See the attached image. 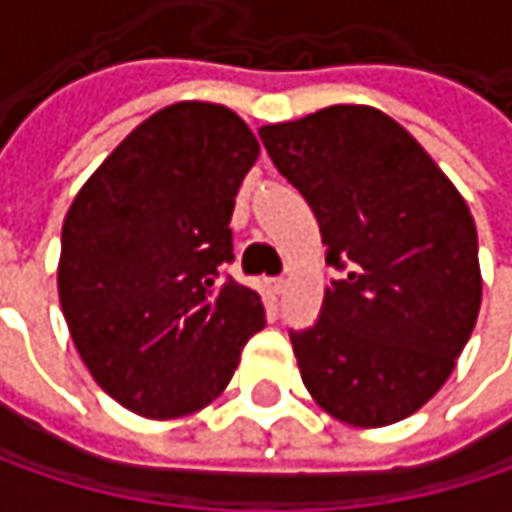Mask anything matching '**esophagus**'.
Wrapping results in <instances>:
<instances>
[{"instance_id":"34e87169","label":"esophagus","mask_w":512,"mask_h":512,"mask_svg":"<svg viewBox=\"0 0 512 512\" xmlns=\"http://www.w3.org/2000/svg\"><path fill=\"white\" fill-rule=\"evenodd\" d=\"M269 287H272V293H275V296H284V290H287V278H272V281H269Z\"/></svg>"}]
</instances>
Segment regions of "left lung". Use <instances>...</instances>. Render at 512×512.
Listing matches in <instances>:
<instances>
[{"label": "left lung", "instance_id": "left-lung-1", "mask_svg": "<svg viewBox=\"0 0 512 512\" xmlns=\"http://www.w3.org/2000/svg\"><path fill=\"white\" fill-rule=\"evenodd\" d=\"M260 142L311 204L326 263L347 269L320 320L290 335L308 394L364 430L409 418L448 382L477 323L483 278L465 198L373 106L266 124Z\"/></svg>", "mask_w": 512, "mask_h": 512}]
</instances>
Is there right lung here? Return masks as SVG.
I'll return each mask as SVG.
<instances>
[{
	"label": "right lung",
	"instance_id": "obj_1",
	"mask_svg": "<svg viewBox=\"0 0 512 512\" xmlns=\"http://www.w3.org/2000/svg\"><path fill=\"white\" fill-rule=\"evenodd\" d=\"M260 145L219 103L183 100L142 121L76 192L58 299L94 382L142 418L216 400L263 302L219 266L234 257V198Z\"/></svg>",
	"mask_w": 512,
	"mask_h": 512
}]
</instances>
